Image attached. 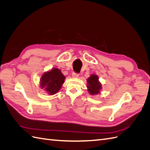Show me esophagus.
Here are the masks:
<instances>
[{"mask_svg":"<svg viewBox=\"0 0 150 150\" xmlns=\"http://www.w3.org/2000/svg\"><path fill=\"white\" fill-rule=\"evenodd\" d=\"M79 74H78V73H76V72H73L72 73V76L73 77V78H78L79 77Z\"/></svg>","mask_w":150,"mask_h":150,"instance_id":"34e87169","label":"esophagus"}]
</instances>
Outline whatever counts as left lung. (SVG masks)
I'll use <instances>...</instances> for the list:
<instances>
[{
    "mask_svg": "<svg viewBox=\"0 0 150 150\" xmlns=\"http://www.w3.org/2000/svg\"><path fill=\"white\" fill-rule=\"evenodd\" d=\"M98 79V77L94 74L91 76L87 79L88 91L90 94L94 95L99 93V91L101 89V84Z\"/></svg>",
    "mask_w": 150,
    "mask_h": 150,
    "instance_id": "8db88e82",
    "label": "left lung"
}]
</instances>
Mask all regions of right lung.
<instances>
[{
    "label": "right lung",
    "instance_id": "add662e5",
    "mask_svg": "<svg viewBox=\"0 0 150 150\" xmlns=\"http://www.w3.org/2000/svg\"><path fill=\"white\" fill-rule=\"evenodd\" d=\"M65 76L61 71L54 68L51 71L45 72L40 79V86L44 88L50 94H54L61 89L62 84L64 83Z\"/></svg>",
    "mask_w": 150,
    "mask_h": 150
}]
</instances>
